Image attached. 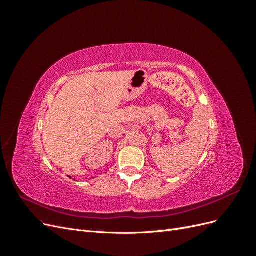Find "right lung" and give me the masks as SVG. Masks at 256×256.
<instances>
[{
    "instance_id": "1",
    "label": "right lung",
    "mask_w": 256,
    "mask_h": 256,
    "mask_svg": "<svg viewBox=\"0 0 256 256\" xmlns=\"http://www.w3.org/2000/svg\"><path fill=\"white\" fill-rule=\"evenodd\" d=\"M70 178H72V177H70Z\"/></svg>"
}]
</instances>
